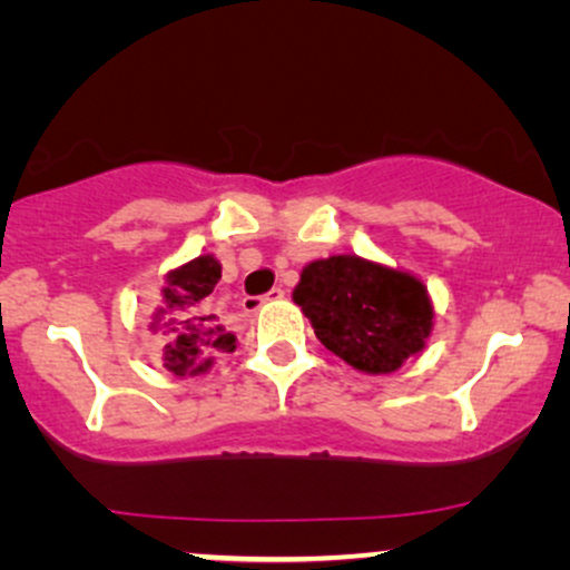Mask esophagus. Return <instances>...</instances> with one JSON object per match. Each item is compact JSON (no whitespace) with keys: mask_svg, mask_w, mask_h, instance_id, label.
I'll return each mask as SVG.
<instances>
[{"mask_svg":"<svg viewBox=\"0 0 570 570\" xmlns=\"http://www.w3.org/2000/svg\"><path fill=\"white\" fill-rule=\"evenodd\" d=\"M285 296V291L283 287H272L269 293H266V296H247L245 301H243V306H245V312H256V309H261V306L264 304H269V301H279Z\"/></svg>","mask_w":570,"mask_h":570,"instance_id":"esophagus-1","label":"esophagus"}]
</instances>
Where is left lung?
<instances>
[{
  "instance_id": "8db88e82",
  "label": "left lung",
  "mask_w": 570,
  "mask_h": 570,
  "mask_svg": "<svg viewBox=\"0 0 570 570\" xmlns=\"http://www.w3.org/2000/svg\"><path fill=\"white\" fill-rule=\"evenodd\" d=\"M293 301L325 350L363 373H392L424 350L432 301L421 279L360 256L312 261Z\"/></svg>"
}]
</instances>
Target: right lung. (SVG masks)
<instances>
[{
    "label": "right lung",
    "instance_id": "right-lung-1",
    "mask_svg": "<svg viewBox=\"0 0 570 570\" xmlns=\"http://www.w3.org/2000/svg\"><path fill=\"white\" fill-rule=\"evenodd\" d=\"M218 279L220 264L213 256L194 258L165 277L149 331L163 341V365L173 376H199L218 354L237 346L234 333L218 325V314L210 306Z\"/></svg>",
    "mask_w": 570,
    "mask_h": 570
}]
</instances>
